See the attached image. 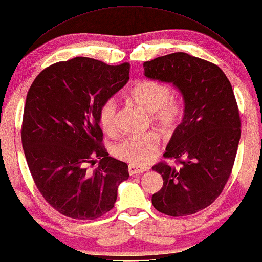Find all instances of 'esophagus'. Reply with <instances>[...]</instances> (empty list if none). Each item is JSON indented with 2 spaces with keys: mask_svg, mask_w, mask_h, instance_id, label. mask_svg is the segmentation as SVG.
<instances>
[{
  "mask_svg": "<svg viewBox=\"0 0 262 262\" xmlns=\"http://www.w3.org/2000/svg\"><path fill=\"white\" fill-rule=\"evenodd\" d=\"M127 169H129L130 175L135 176V175H138V173H141V172H144V171L149 170V168L148 167L136 166V165H129V168H127Z\"/></svg>",
  "mask_w": 262,
  "mask_h": 262,
  "instance_id": "esophagus-1",
  "label": "esophagus"
}]
</instances>
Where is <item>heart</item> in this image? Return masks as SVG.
I'll list each match as a JSON object with an SVG mask.
<instances>
[{
  "label": "heart",
  "mask_w": 262,
  "mask_h": 262,
  "mask_svg": "<svg viewBox=\"0 0 262 262\" xmlns=\"http://www.w3.org/2000/svg\"><path fill=\"white\" fill-rule=\"evenodd\" d=\"M129 98L148 113L160 129L171 131L182 114V106L171 95L169 85L155 79H140L132 86ZM116 103L104 101L98 108V122L104 132L112 135L116 127ZM159 149V138L156 133L132 136L124 139L113 148V155L120 160L142 166L155 158Z\"/></svg>",
  "instance_id": "heart-1"
}]
</instances>
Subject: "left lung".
<instances>
[{
	"mask_svg": "<svg viewBox=\"0 0 262 262\" xmlns=\"http://www.w3.org/2000/svg\"><path fill=\"white\" fill-rule=\"evenodd\" d=\"M143 69L146 77L176 86L185 103L164 154L180 166L152 167L164 179L152 205L170 216L194 214L217 199L234 165L241 121L233 90L219 66L185 52L146 61Z\"/></svg>",
	"mask_w": 262,
	"mask_h": 262,
	"instance_id": "obj_1",
	"label": "left lung"
}]
</instances>
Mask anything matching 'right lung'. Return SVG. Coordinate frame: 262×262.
I'll return each mask as SVG.
<instances>
[{
  "mask_svg": "<svg viewBox=\"0 0 262 262\" xmlns=\"http://www.w3.org/2000/svg\"><path fill=\"white\" fill-rule=\"evenodd\" d=\"M129 72L127 62L76 57L43 69L28 92L21 129L28 167L43 199L65 216L101 217L129 178L125 162L102 144L98 122L101 104L127 83Z\"/></svg>",
  "mask_w": 262,
  "mask_h": 262,
  "instance_id": "right-lung-1",
  "label": "right lung"
}]
</instances>
